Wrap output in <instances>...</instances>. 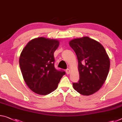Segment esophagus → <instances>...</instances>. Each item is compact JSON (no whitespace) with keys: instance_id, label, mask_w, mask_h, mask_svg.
<instances>
[{"instance_id":"1","label":"esophagus","mask_w":122,"mask_h":122,"mask_svg":"<svg viewBox=\"0 0 122 122\" xmlns=\"http://www.w3.org/2000/svg\"><path fill=\"white\" fill-rule=\"evenodd\" d=\"M70 71H71L70 69H68V68H67V69H66V72L67 74H69V73H70Z\"/></svg>"}]
</instances>
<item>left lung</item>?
I'll use <instances>...</instances> for the list:
<instances>
[{"label":"left lung","mask_w":122,"mask_h":122,"mask_svg":"<svg viewBox=\"0 0 122 122\" xmlns=\"http://www.w3.org/2000/svg\"><path fill=\"white\" fill-rule=\"evenodd\" d=\"M78 60L79 81L73 83L75 91L84 96L97 92L103 86L109 71L110 62L105 49L88 37L75 38L69 43Z\"/></svg>","instance_id":"obj_1"}]
</instances>
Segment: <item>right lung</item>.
<instances>
[{
    "label": "right lung",
    "mask_w": 122,
    "mask_h": 122,
    "mask_svg": "<svg viewBox=\"0 0 122 122\" xmlns=\"http://www.w3.org/2000/svg\"><path fill=\"white\" fill-rule=\"evenodd\" d=\"M59 46L57 40L38 37L31 40L19 57V66L23 79L31 90L47 95L57 88L66 73L54 67V53Z\"/></svg>",
    "instance_id": "1"
}]
</instances>
